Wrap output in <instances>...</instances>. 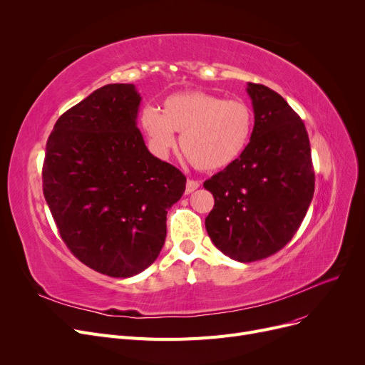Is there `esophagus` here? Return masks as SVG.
Here are the masks:
<instances>
[{
  "mask_svg": "<svg viewBox=\"0 0 365 365\" xmlns=\"http://www.w3.org/2000/svg\"><path fill=\"white\" fill-rule=\"evenodd\" d=\"M198 187H200V182L198 180H187V183H186V194L194 192V190L198 189Z\"/></svg>",
  "mask_w": 365,
  "mask_h": 365,
  "instance_id": "esophagus-1",
  "label": "esophagus"
}]
</instances>
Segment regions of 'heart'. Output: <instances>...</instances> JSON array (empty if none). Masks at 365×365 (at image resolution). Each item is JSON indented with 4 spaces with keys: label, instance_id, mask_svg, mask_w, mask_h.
Here are the masks:
<instances>
[{
    "label": "heart",
    "instance_id": "obj_1",
    "mask_svg": "<svg viewBox=\"0 0 365 365\" xmlns=\"http://www.w3.org/2000/svg\"><path fill=\"white\" fill-rule=\"evenodd\" d=\"M140 123L157 157L168 155L179 133L183 155L198 170L216 171L241 157L250 142L255 117L244 101L190 90L167 98L163 113L145 108Z\"/></svg>",
    "mask_w": 365,
    "mask_h": 365
}]
</instances>
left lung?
I'll list each match as a JSON object with an SVG mask.
<instances>
[{
    "instance_id": "8db88e82",
    "label": "left lung",
    "mask_w": 365,
    "mask_h": 365,
    "mask_svg": "<svg viewBox=\"0 0 365 365\" xmlns=\"http://www.w3.org/2000/svg\"><path fill=\"white\" fill-rule=\"evenodd\" d=\"M255 127L241 157L204 187L215 197L205 217L219 250L247 263L279 252L297 232L314 197L315 173L308 131L269 87L248 83Z\"/></svg>"
}]
</instances>
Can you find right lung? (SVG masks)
I'll return each instance as SVG.
<instances>
[{
  "mask_svg": "<svg viewBox=\"0 0 365 365\" xmlns=\"http://www.w3.org/2000/svg\"><path fill=\"white\" fill-rule=\"evenodd\" d=\"M140 94L108 84L56 121L46 146L43 192L71 253L113 278L145 271L167 235V210L183 173L148 150L136 125Z\"/></svg>",
  "mask_w": 365,
  "mask_h": 365,
  "instance_id": "right-lung-1",
  "label": "right lung"
}]
</instances>
